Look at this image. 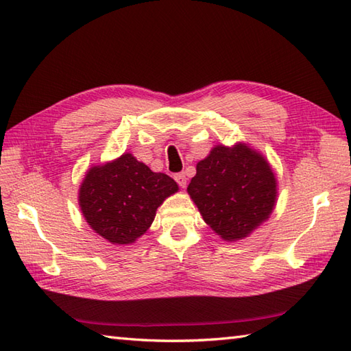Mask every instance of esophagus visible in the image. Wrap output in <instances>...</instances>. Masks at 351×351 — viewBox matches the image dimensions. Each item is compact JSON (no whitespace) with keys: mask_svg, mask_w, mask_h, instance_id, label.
I'll list each match as a JSON object with an SVG mask.
<instances>
[{"mask_svg":"<svg viewBox=\"0 0 351 351\" xmlns=\"http://www.w3.org/2000/svg\"><path fill=\"white\" fill-rule=\"evenodd\" d=\"M176 182L178 183V186H180V188H186V183H188V178H186V174L184 173H178V174H176Z\"/></svg>","mask_w":351,"mask_h":351,"instance_id":"1","label":"esophagus"}]
</instances>
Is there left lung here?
<instances>
[{
    "label": "left lung",
    "mask_w": 351,
    "mask_h": 351,
    "mask_svg": "<svg viewBox=\"0 0 351 351\" xmlns=\"http://www.w3.org/2000/svg\"><path fill=\"white\" fill-rule=\"evenodd\" d=\"M188 193L217 236L237 241L270 217L278 180L269 160L249 144H219L197 163Z\"/></svg>",
    "instance_id": "1"
}]
</instances>
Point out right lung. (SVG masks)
Wrapping results in <instances>:
<instances>
[{
  "label": "right lung",
  "mask_w": 351,
  "mask_h": 351,
  "mask_svg": "<svg viewBox=\"0 0 351 351\" xmlns=\"http://www.w3.org/2000/svg\"><path fill=\"white\" fill-rule=\"evenodd\" d=\"M178 192L169 176L153 173L134 154L93 165L80 186L77 202L85 221L112 245H130L145 234L156 210Z\"/></svg>",
  "instance_id": "add662e5"
}]
</instances>
